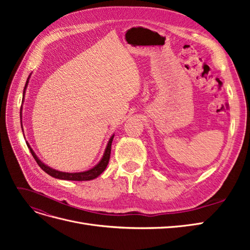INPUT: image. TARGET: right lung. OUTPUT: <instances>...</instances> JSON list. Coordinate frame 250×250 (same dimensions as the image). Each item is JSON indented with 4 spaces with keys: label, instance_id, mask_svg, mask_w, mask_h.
Listing matches in <instances>:
<instances>
[{
    "label": "right lung",
    "instance_id": "1",
    "mask_svg": "<svg viewBox=\"0 0 250 250\" xmlns=\"http://www.w3.org/2000/svg\"><path fill=\"white\" fill-rule=\"evenodd\" d=\"M30 77H31V74L29 75V77L26 81V84H25V87H24V92H22V101L21 103H24V100H25V95H26V90H27V86H28V83H29V79ZM21 111H22V105L21 106ZM21 128H22V125H21ZM22 130V133H24V129ZM113 137H115V134H112L110 139L108 140L107 142V145L106 147H105V150H104V153L102 155V158L99 161V163H98L97 165H95L93 168H90L86 171H82V172H75V173H70V172H62V171H58V170H55L53 169L51 167H49L48 165H46L44 163H42L39 156H37L35 154V152L33 151V149L31 148V146L29 145V143L26 142L27 146L30 150V152H31L32 156L34 157V160L36 161V163L39 164L40 167L46 172L47 174H49L50 176L54 177V178H57V179H62V180H74V181H84V180H93L95 178H97L98 176L100 175V174H102V172H104V170L106 169L107 165H108V162H109V157H110V151H111V143H112V140H113Z\"/></svg>",
    "mask_w": 250,
    "mask_h": 250
}]
</instances>
